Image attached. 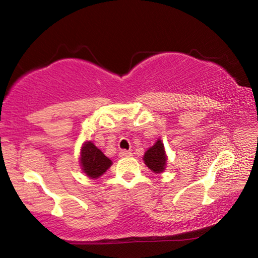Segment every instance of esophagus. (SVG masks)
<instances>
[{"mask_svg":"<svg viewBox=\"0 0 258 258\" xmlns=\"http://www.w3.org/2000/svg\"><path fill=\"white\" fill-rule=\"evenodd\" d=\"M131 156H132V152L127 150H121L119 152V157H121V158H127V157H131Z\"/></svg>","mask_w":258,"mask_h":258,"instance_id":"34e87169","label":"esophagus"}]
</instances>
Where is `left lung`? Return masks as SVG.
<instances>
[{
	"label": "left lung",
	"mask_w": 258,
	"mask_h": 258,
	"mask_svg": "<svg viewBox=\"0 0 258 258\" xmlns=\"http://www.w3.org/2000/svg\"><path fill=\"white\" fill-rule=\"evenodd\" d=\"M143 160L152 172L160 173L164 171L166 165V155L164 145L161 143L160 140L155 143V146L149 148V150L146 152L145 157H143Z\"/></svg>",
	"instance_id": "left-lung-1"
}]
</instances>
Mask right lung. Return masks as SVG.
<instances>
[{"label": "right lung", "instance_id": "add662e5", "mask_svg": "<svg viewBox=\"0 0 258 258\" xmlns=\"http://www.w3.org/2000/svg\"><path fill=\"white\" fill-rule=\"evenodd\" d=\"M111 160L102 154L92 142H86L82 148L81 165L82 169L87 176L91 178H97L111 166Z\"/></svg>", "mask_w": 258, "mask_h": 258}]
</instances>
